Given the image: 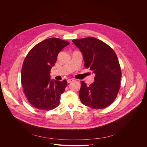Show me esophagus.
<instances>
[{
  "label": "esophagus",
  "instance_id": "1",
  "mask_svg": "<svg viewBox=\"0 0 147 147\" xmlns=\"http://www.w3.org/2000/svg\"><path fill=\"white\" fill-rule=\"evenodd\" d=\"M74 81H75V80H74V79H68V80H67V83H71V82H74Z\"/></svg>",
  "mask_w": 147,
  "mask_h": 147
}]
</instances>
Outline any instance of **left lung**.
I'll return each mask as SVG.
<instances>
[{"instance_id":"obj_1","label":"left lung","mask_w":147,"mask_h":147,"mask_svg":"<svg viewBox=\"0 0 147 147\" xmlns=\"http://www.w3.org/2000/svg\"><path fill=\"white\" fill-rule=\"evenodd\" d=\"M83 55L84 65L95 74L94 82H81L82 103L95 109H104L115 100L120 88L122 72L117 56L105 42L88 37L72 40Z\"/></svg>"}]
</instances>
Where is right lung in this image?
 <instances>
[{"label":"right lung","mask_w":147,"mask_h":147,"mask_svg":"<svg viewBox=\"0 0 147 147\" xmlns=\"http://www.w3.org/2000/svg\"><path fill=\"white\" fill-rule=\"evenodd\" d=\"M69 44L57 38H48L35 45L25 58L21 84L28 101L36 109L50 110L59 105L67 82L51 80L50 73L58 55Z\"/></svg>","instance_id":"add662e5"}]
</instances>
